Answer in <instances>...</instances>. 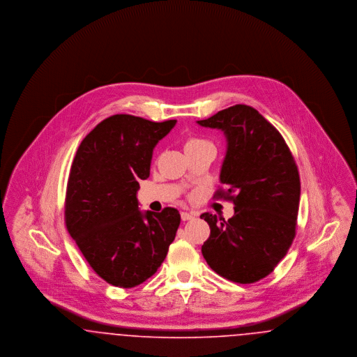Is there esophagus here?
<instances>
[{
    "mask_svg": "<svg viewBox=\"0 0 357 357\" xmlns=\"http://www.w3.org/2000/svg\"><path fill=\"white\" fill-rule=\"evenodd\" d=\"M181 217H182V221H190V220H192L195 215H194L192 213L182 211V213H181Z\"/></svg>",
    "mask_w": 357,
    "mask_h": 357,
    "instance_id": "1",
    "label": "esophagus"
}]
</instances>
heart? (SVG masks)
<instances>
[{
    "label": "heart",
    "instance_id": "heart-1",
    "mask_svg": "<svg viewBox=\"0 0 357 357\" xmlns=\"http://www.w3.org/2000/svg\"><path fill=\"white\" fill-rule=\"evenodd\" d=\"M194 143H201V140H198V139H190L188 142L186 143L187 144H194Z\"/></svg>",
    "mask_w": 357,
    "mask_h": 357
}]
</instances>
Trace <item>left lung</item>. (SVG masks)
I'll return each instance as SVG.
<instances>
[{
  "instance_id": "1",
  "label": "left lung",
  "mask_w": 357,
  "mask_h": 357,
  "mask_svg": "<svg viewBox=\"0 0 357 357\" xmlns=\"http://www.w3.org/2000/svg\"><path fill=\"white\" fill-rule=\"evenodd\" d=\"M197 123L226 137L220 182L227 188L217 195L234 204L227 221L201 215L210 226L202 255L222 277L252 284L274 271L296 236L297 166L284 137L249 105L237 104Z\"/></svg>"
}]
</instances>
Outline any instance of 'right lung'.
Masks as SVG:
<instances>
[{"label":"right lung","mask_w":357,"mask_h":357,"mask_svg":"<svg viewBox=\"0 0 357 357\" xmlns=\"http://www.w3.org/2000/svg\"><path fill=\"white\" fill-rule=\"evenodd\" d=\"M176 120L114 115L80 143L69 172L66 222L91 268L108 284L134 288L165 261L179 211L139 208V181L150 176L153 149Z\"/></svg>","instance_id":"add662e5"}]
</instances>
